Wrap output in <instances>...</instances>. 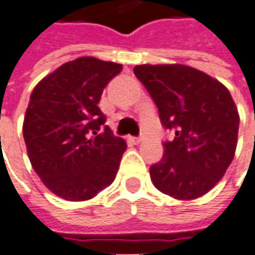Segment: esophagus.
<instances>
[{"label": "esophagus", "mask_w": 255, "mask_h": 255, "mask_svg": "<svg viewBox=\"0 0 255 255\" xmlns=\"http://www.w3.org/2000/svg\"><path fill=\"white\" fill-rule=\"evenodd\" d=\"M143 139H145V135H139V136H134V138H132V142H134V143H139V142H142Z\"/></svg>", "instance_id": "34e87169"}]
</instances>
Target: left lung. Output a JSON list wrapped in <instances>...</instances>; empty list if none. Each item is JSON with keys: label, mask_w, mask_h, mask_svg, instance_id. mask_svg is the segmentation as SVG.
Returning a JSON list of instances; mask_svg holds the SVG:
<instances>
[{"label": "left lung", "mask_w": 255, "mask_h": 255, "mask_svg": "<svg viewBox=\"0 0 255 255\" xmlns=\"http://www.w3.org/2000/svg\"><path fill=\"white\" fill-rule=\"evenodd\" d=\"M164 129L163 156L149 169L153 186L177 200L207 194L233 160L239 113L229 91L202 71L173 65H136Z\"/></svg>", "instance_id": "obj_1"}]
</instances>
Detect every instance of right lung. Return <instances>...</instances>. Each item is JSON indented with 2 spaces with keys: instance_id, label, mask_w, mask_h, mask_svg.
I'll return each mask as SVG.
<instances>
[{
  "instance_id": "obj_1",
  "label": "right lung",
  "mask_w": 255,
  "mask_h": 255,
  "mask_svg": "<svg viewBox=\"0 0 255 255\" xmlns=\"http://www.w3.org/2000/svg\"><path fill=\"white\" fill-rule=\"evenodd\" d=\"M121 64L81 57L62 64L33 89L23 121L27 155L50 191L91 200L116 178L126 141L105 126L99 102Z\"/></svg>"
}]
</instances>
